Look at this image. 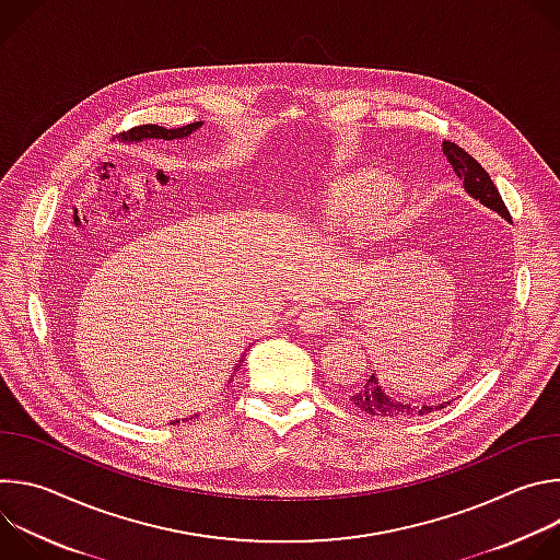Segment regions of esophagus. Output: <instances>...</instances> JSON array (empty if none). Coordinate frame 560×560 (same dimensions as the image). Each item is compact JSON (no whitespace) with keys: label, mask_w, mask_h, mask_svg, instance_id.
<instances>
[{"label":"esophagus","mask_w":560,"mask_h":560,"mask_svg":"<svg viewBox=\"0 0 560 560\" xmlns=\"http://www.w3.org/2000/svg\"><path fill=\"white\" fill-rule=\"evenodd\" d=\"M339 324V316L328 310V307H318V305H310L301 312L299 316V326L305 332H330L335 326Z\"/></svg>","instance_id":"34e87169"}]
</instances>
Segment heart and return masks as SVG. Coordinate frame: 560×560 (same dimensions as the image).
Returning a JSON list of instances; mask_svg holds the SVG:
<instances>
[{
	"instance_id": "obj_1",
	"label": "heart",
	"mask_w": 560,
	"mask_h": 560,
	"mask_svg": "<svg viewBox=\"0 0 560 560\" xmlns=\"http://www.w3.org/2000/svg\"><path fill=\"white\" fill-rule=\"evenodd\" d=\"M396 184L378 168L348 171L326 184L316 201V217L328 230L354 232L385 219L396 225L404 210L394 201Z\"/></svg>"
}]
</instances>
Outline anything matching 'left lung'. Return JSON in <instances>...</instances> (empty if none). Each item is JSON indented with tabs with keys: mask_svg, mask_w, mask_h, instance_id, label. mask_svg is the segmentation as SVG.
<instances>
[{
	"mask_svg": "<svg viewBox=\"0 0 560 560\" xmlns=\"http://www.w3.org/2000/svg\"><path fill=\"white\" fill-rule=\"evenodd\" d=\"M443 152L447 154V162L452 164L454 173L463 179V186L465 190L476 197L481 203H486L488 208L497 210L499 214H503L505 219H510V210L501 197V192L497 190L494 182L490 179V175L486 173V168L476 162V159L465 152L458 143L454 141H445L443 143ZM352 406L359 408L361 412L365 415H372V417H408V415H428V412H434V410H441L445 408L443 404L441 406H423V408H412V406H404L398 401H392V396H387L381 387H378V381L376 376L372 374L357 392L354 396L350 398Z\"/></svg>",
	"mask_w": 560,
	"mask_h": 560,
	"instance_id": "1",
	"label": "left lung"
}]
</instances>
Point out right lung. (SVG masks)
<instances>
[{"label":"right lung","mask_w":560,"mask_h":560,"mask_svg":"<svg viewBox=\"0 0 560 560\" xmlns=\"http://www.w3.org/2000/svg\"><path fill=\"white\" fill-rule=\"evenodd\" d=\"M201 126V121L182 126V128H164V126H154V124H143V126H135L126 132H119V139L124 141H143V139H179V137H188L192 130H197ZM244 361V359H242Z\"/></svg>","instance_id":"add662e5"}]
</instances>
